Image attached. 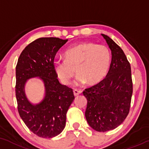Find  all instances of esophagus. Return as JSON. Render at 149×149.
Listing matches in <instances>:
<instances>
[{
	"label": "esophagus",
	"mask_w": 149,
	"mask_h": 149,
	"mask_svg": "<svg viewBox=\"0 0 149 149\" xmlns=\"http://www.w3.org/2000/svg\"><path fill=\"white\" fill-rule=\"evenodd\" d=\"M81 91L78 90V89H74V90H73V94H74L75 96H78V95L81 94Z\"/></svg>",
	"instance_id": "esophagus-1"
}]
</instances>
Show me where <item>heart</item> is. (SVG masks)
<instances>
[{
  "label": "heart",
  "mask_w": 149,
  "mask_h": 149,
  "mask_svg": "<svg viewBox=\"0 0 149 149\" xmlns=\"http://www.w3.org/2000/svg\"><path fill=\"white\" fill-rule=\"evenodd\" d=\"M64 58L53 62L57 76L62 84L69 85L76 69L75 85L78 86L86 82L93 85L101 81L110 67L111 55L106 46L84 42L68 48Z\"/></svg>",
  "instance_id": "b5f03b06"
}]
</instances>
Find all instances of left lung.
I'll return each instance as SVG.
<instances>
[{"label":"left lung","instance_id":"left-lung-1","mask_svg":"<svg viewBox=\"0 0 149 149\" xmlns=\"http://www.w3.org/2000/svg\"><path fill=\"white\" fill-rule=\"evenodd\" d=\"M111 50L112 60L104 79L89 88L83 95L87 100L85 117L98 132L117 128L130 110L132 94L131 69L123 50L108 36L101 34Z\"/></svg>","mask_w":149,"mask_h":149}]
</instances>
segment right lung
Returning <instances> with one entry per match:
<instances>
[{
	"label": "right lung",
	"instance_id": "right-lung-1",
	"mask_svg": "<svg viewBox=\"0 0 149 149\" xmlns=\"http://www.w3.org/2000/svg\"><path fill=\"white\" fill-rule=\"evenodd\" d=\"M68 39L42 37L28 44L21 53L16 67V97L19 115L27 127L37 136L52 138L66 124V114L74 100L73 89L60 83L53 69L57 52ZM39 77L45 94L37 104L27 99L24 86L28 79Z\"/></svg>",
	"mask_w": 149,
	"mask_h": 149
}]
</instances>
